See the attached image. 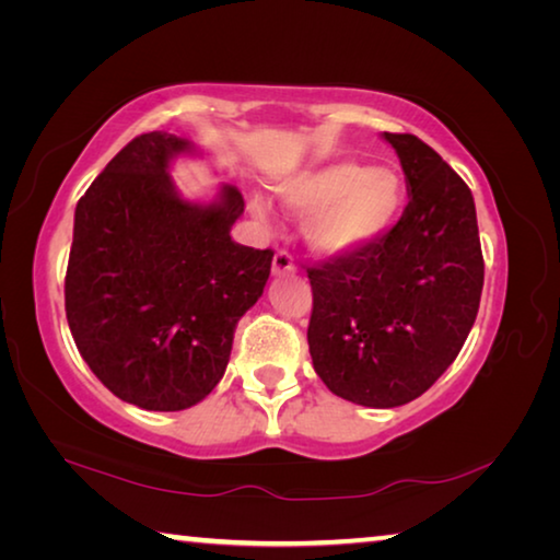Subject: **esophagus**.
<instances>
[{"label":"esophagus","instance_id":"34e87169","mask_svg":"<svg viewBox=\"0 0 560 560\" xmlns=\"http://www.w3.org/2000/svg\"><path fill=\"white\" fill-rule=\"evenodd\" d=\"M293 259L289 252H277L273 254V261H271V271L273 277H289V273H293Z\"/></svg>","mask_w":560,"mask_h":560}]
</instances>
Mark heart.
I'll use <instances>...</instances> for the list:
<instances>
[{"mask_svg":"<svg viewBox=\"0 0 560 560\" xmlns=\"http://www.w3.org/2000/svg\"><path fill=\"white\" fill-rule=\"evenodd\" d=\"M277 192L291 210L306 212L303 234L324 257H348L375 244L405 202V183L393 167H371L353 158L283 177ZM249 205L257 214H269L264 197L252 195Z\"/></svg>","mask_w":560,"mask_h":560,"instance_id":"1","label":"heart"}]
</instances>
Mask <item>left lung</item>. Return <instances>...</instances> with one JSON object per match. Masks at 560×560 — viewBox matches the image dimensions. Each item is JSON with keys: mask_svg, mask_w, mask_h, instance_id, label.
<instances>
[{"mask_svg": "<svg viewBox=\"0 0 560 560\" xmlns=\"http://www.w3.org/2000/svg\"><path fill=\"white\" fill-rule=\"evenodd\" d=\"M407 202L363 252L308 269V350L334 395L397 407L430 390L459 355L485 287L477 210L464 179L410 132H383Z\"/></svg>", "mask_w": 560, "mask_h": 560, "instance_id": "1", "label": "left lung"}]
</instances>
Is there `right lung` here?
I'll return each mask as SVG.
<instances>
[{
  "mask_svg": "<svg viewBox=\"0 0 560 560\" xmlns=\"http://www.w3.org/2000/svg\"><path fill=\"white\" fill-rule=\"evenodd\" d=\"M200 155L153 130L132 138L75 205L66 318L81 358L130 405L177 412L202 402L230 363L234 328L259 301L271 249L232 242L242 192H177L170 165Z\"/></svg>",
  "mask_w": 560,
  "mask_h": 560,
  "instance_id": "obj_1",
  "label": "right lung"
}]
</instances>
